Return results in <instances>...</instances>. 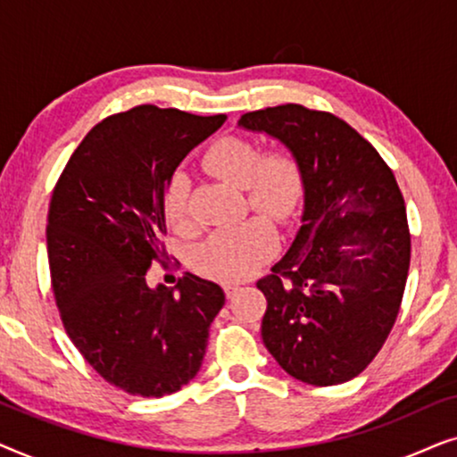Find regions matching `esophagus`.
Wrapping results in <instances>:
<instances>
[{
	"mask_svg": "<svg viewBox=\"0 0 457 457\" xmlns=\"http://www.w3.org/2000/svg\"><path fill=\"white\" fill-rule=\"evenodd\" d=\"M241 291V287L239 285H224V293H227V297L230 299V297H235L237 293Z\"/></svg>",
	"mask_w": 457,
	"mask_h": 457,
	"instance_id": "1",
	"label": "esophagus"
}]
</instances>
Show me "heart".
<instances>
[{
    "mask_svg": "<svg viewBox=\"0 0 457 457\" xmlns=\"http://www.w3.org/2000/svg\"><path fill=\"white\" fill-rule=\"evenodd\" d=\"M204 166L218 179L245 191L249 208L277 222H291L302 208L303 174L295 155L287 149L262 154L243 137L218 139L204 155ZM166 214L174 227L187 224V185L174 179L166 191ZM277 249V230L255 216L239 227L218 230L195 249L197 270L222 283L252 277Z\"/></svg>",
    "mask_w": 457,
    "mask_h": 457,
    "instance_id": "heart-1",
    "label": "heart"
}]
</instances>
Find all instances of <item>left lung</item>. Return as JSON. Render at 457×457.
Here are the masks:
<instances>
[{
	"mask_svg": "<svg viewBox=\"0 0 457 457\" xmlns=\"http://www.w3.org/2000/svg\"><path fill=\"white\" fill-rule=\"evenodd\" d=\"M239 127L283 143L303 174L302 227L258 280L268 302L262 341L302 383L352 380L389 337L408 278L397 180L377 149L328 112L285 104L247 112Z\"/></svg>",
	"mask_w": 457,
	"mask_h": 457,
	"instance_id": "obj_1",
	"label": "left lung"
}]
</instances>
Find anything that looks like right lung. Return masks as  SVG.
Segmentation results:
<instances>
[{"instance_id": "add662e5", "label": "right lung", "mask_w": 457, "mask_h": 457, "mask_svg": "<svg viewBox=\"0 0 457 457\" xmlns=\"http://www.w3.org/2000/svg\"><path fill=\"white\" fill-rule=\"evenodd\" d=\"M224 120L137 105L96 124L55 183L47 258L62 322L93 370L130 395H170L195 378L224 305L195 274L172 289L145 278L166 255L172 174Z\"/></svg>"}]
</instances>
